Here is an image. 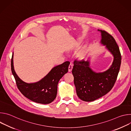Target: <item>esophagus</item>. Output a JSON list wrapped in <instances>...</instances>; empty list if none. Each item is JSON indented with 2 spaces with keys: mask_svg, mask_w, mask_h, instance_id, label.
Returning a JSON list of instances; mask_svg holds the SVG:
<instances>
[{
  "mask_svg": "<svg viewBox=\"0 0 131 131\" xmlns=\"http://www.w3.org/2000/svg\"><path fill=\"white\" fill-rule=\"evenodd\" d=\"M72 67H73V65L71 63H70L69 66V67H68V71L69 72H71V71Z\"/></svg>",
  "mask_w": 131,
  "mask_h": 131,
  "instance_id": "obj_1",
  "label": "esophagus"
}]
</instances>
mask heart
<instances>
[{
    "label": "heart",
    "mask_w": 131,
    "mask_h": 131,
    "mask_svg": "<svg viewBox=\"0 0 131 131\" xmlns=\"http://www.w3.org/2000/svg\"><path fill=\"white\" fill-rule=\"evenodd\" d=\"M79 43H78L76 45V48H77L79 47ZM86 54V52L84 49H82L80 51H79L77 54V57L79 59H83L84 58V57H85Z\"/></svg>",
    "instance_id": "1"
}]
</instances>
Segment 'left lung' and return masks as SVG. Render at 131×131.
<instances>
[{
    "instance_id": "8db88e82",
    "label": "left lung",
    "mask_w": 131,
    "mask_h": 131,
    "mask_svg": "<svg viewBox=\"0 0 131 131\" xmlns=\"http://www.w3.org/2000/svg\"><path fill=\"white\" fill-rule=\"evenodd\" d=\"M101 33V43L113 55L114 61L110 68L102 72L93 71L90 61L75 60L72 73L78 97L85 102L94 101L106 95L113 88L119 72L121 55L119 47L111 35L105 30Z\"/></svg>"
}]
</instances>
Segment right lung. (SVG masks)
<instances>
[{"label":"right lung","instance_id":"right-lung-1","mask_svg":"<svg viewBox=\"0 0 131 131\" xmlns=\"http://www.w3.org/2000/svg\"><path fill=\"white\" fill-rule=\"evenodd\" d=\"M13 53L11 59V71L17 86L22 94L29 100L39 104H48L57 97L60 80L68 72L70 62L66 61L53 67L42 79L34 83H26L16 73L13 66Z\"/></svg>","mask_w":131,"mask_h":131}]
</instances>
